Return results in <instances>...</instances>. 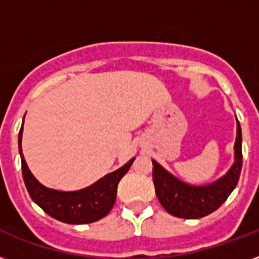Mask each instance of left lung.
<instances>
[{
    "label": "left lung",
    "instance_id": "obj_1",
    "mask_svg": "<svg viewBox=\"0 0 259 259\" xmlns=\"http://www.w3.org/2000/svg\"><path fill=\"white\" fill-rule=\"evenodd\" d=\"M153 162L156 195L166 212L183 219H199L221 207L237 187L242 169V130L237 119V138L234 144V164L225 176L211 184L191 185L179 180Z\"/></svg>",
    "mask_w": 259,
    "mask_h": 259
}]
</instances>
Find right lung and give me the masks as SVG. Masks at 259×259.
<instances>
[{
	"instance_id": "add662e5",
	"label": "right lung",
	"mask_w": 259,
	"mask_h": 259,
	"mask_svg": "<svg viewBox=\"0 0 259 259\" xmlns=\"http://www.w3.org/2000/svg\"><path fill=\"white\" fill-rule=\"evenodd\" d=\"M21 138L22 126L18 133V150L21 156L22 177L29 196L40 208L44 209V212L68 225L93 223L105 218L110 212L117 197L118 183L129 170L134 158L126 162L119 169L99 179L97 183H94L87 188L64 192V191L47 188L36 180V177L32 175L26 165L25 158L22 154Z\"/></svg>"
}]
</instances>
